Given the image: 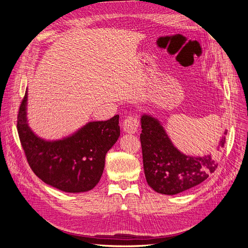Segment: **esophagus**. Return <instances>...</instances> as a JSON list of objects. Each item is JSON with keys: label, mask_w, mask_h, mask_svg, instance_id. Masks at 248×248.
Returning a JSON list of instances; mask_svg holds the SVG:
<instances>
[{"label": "esophagus", "mask_w": 248, "mask_h": 248, "mask_svg": "<svg viewBox=\"0 0 248 248\" xmlns=\"http://www.w3.org/2000/svg\"><path fill=\"white\" fill-rule=\"evenodd\" d=\"M139 126L140 122L138 118L132 116L127 117L123 122V129L127 133H136L139 129Z\"/></svg>", "instance_id": "1"}]
</instances>
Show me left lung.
<instances>
[{
    "mask_svg": "<svg viewBox=\"0 0 248 248\" xmlns=\"http://www.w3.org/2000/svg\"><path fill=\"white\" fill-rule=\"evenodd\" d=\"M142 163L149 186L168 196L190 189L202 183L217 168L211 154L190 156L174 145L158 119L150 114L140 117ZM224 130L217 149L224 147Z\"/></svg>",
    "mask_w": 248,
    "mask_h": 248,
    "instance_id": "1",
    "label": "left lung"
}]
</instances>
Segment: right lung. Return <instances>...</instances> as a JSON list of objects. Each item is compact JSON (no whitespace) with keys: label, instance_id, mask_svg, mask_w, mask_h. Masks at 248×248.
<instances>
[{"label":"right lung","instance_id":"1","mask_svg":"<svg viewBox=\"0 0 248 248\" xmlns=\"http://www.w3.org/2000/svg\"><path fill=\"white\" fill-rule=\"evenodd\" d=\"M28 91L17 116V131L27 160L44 183L65 192L78 193L98 184L108 150L120 137L119 115L108 121H91L60 140L42 139L28 120Z\"/></svg>","mask_w":248,"mask_h":248}]
</instances>
